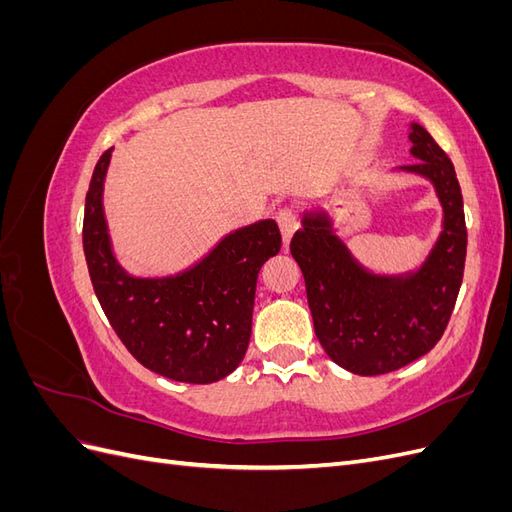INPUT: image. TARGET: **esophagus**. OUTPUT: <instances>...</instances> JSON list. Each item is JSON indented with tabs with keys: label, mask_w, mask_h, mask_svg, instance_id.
<instances>
[{
	"label": "esophagus",
	"mask_w": 512,
	"mask_h": 512,
	"mask_svg": "<svg viewBox=\"0 0 512 512\" xmlns=\"http://www.w3.org/2000/svg\"><path fill=\"white\" fill-rule=\"evenodd\" d=\"M277 224H280L284 245L288 247V243H290V239L294 235V230H297V226H299L297 215H294V211H290V209H282L280 213H277Z\"/></svg>",
	"instance_id": "1"
}]
</instances>
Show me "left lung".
<instances>
[{"instance_id": "left-lung-1", "label": "left lung", "mask_w": 512, "mask_h": 512, "mask_svg": "<svg viewBox=\"0 0 512 512\" xmlns=\"http://www.w3.org/2000/svg\"><path fill=\"white\" fill-rule=\"evenodd\" d=\"M408 138L418 162L391 173L427 179L442 209L438 237L416 267H365L322 207L303 211L301 230L290 241L320 346L333 363L359 376L389 374L436 346L463 277L468 232L455 166L421 123H410Z\"/></svg>"}]
</instances>
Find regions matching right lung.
<instances>
[{
  "mask_svg": "<svg viewBox=\"0 0 512 512\" xmlns=\"http://www.w3.org/2000/svg\"><path fill=\"white\" fill-rule=\"evenodd\" d=\"M113 149L104 151L85 198L83 250L96 297L134 359L156 374L211 384L235 371L252 335L260 267L280 252L275 220L226 232L190 267L134 275L121 265L104 213V181Z\"/></svg>",
  "mask_w": 512,
  "mask_h": 512,
  "instance_id": "right-lung-1",
  "label": "right lung"
}]
</instances>
